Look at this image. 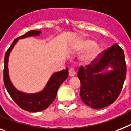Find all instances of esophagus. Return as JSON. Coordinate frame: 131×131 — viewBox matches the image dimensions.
Returning a JSON list of instances; mask_svg holds the SVG:
<instances>
[{
	"label": "esophagus",
	"instance_id": "obj_1",
	"mask_svg": "<svg viewBox=\"0 0 131 131\" xmlns=\"http://www.w3.org/2000/svg\"><path fill=\"white\" fill-rule=\"evenodd\" d=\"M76 72L75 71H74V69L73 68H70L69 70V74L70 77H73V76L75 75Z\"/></svg>",
	"mask_w": 131,
	"mask_h": 131
}]
</instances>
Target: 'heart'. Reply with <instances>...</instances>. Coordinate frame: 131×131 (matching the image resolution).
Listing matches in <instances>:
<instances>
[{
  "label": "heart",
  "instance_id": "obj_1",
  "mask_svg": "<svg viewBox=\"0 0 131 131\" xmlns=\"http://www.w3.org/2000/svg\"><path fill=\"white\" fill-rule=\"evenodd\" d=\"M94 45L93 41L89 39L83 40L79 45V50L81 51L88 50V52L81 58V60L84 63L89 64L92 62L101 52V49L97 46L92 47Z\"/></svg>",
  "mask_w": 131,
  "mask_h": 131
}]
</instances>
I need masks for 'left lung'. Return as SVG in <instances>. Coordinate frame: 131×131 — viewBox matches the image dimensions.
I'll return each instance as SVG.
<instances>
[{
  "label": "left lung",
  "instance_id": "1",
  "mask_svg": "<svg viewBox=\"0 0 131 131\" xmlns=\"http://www.w3.org/2000/svg\"><path fill=\"white\" fill-rule=\"evenodd\" d=\"M110 67L112 70L108 71ZM85 67L81 66L77 73L81 84V100L94 109L111 105L119 96L126 78L127 66L123 49L115 44Z\"/></svg>",
  "mask_w": 131,
  "mask_h": 131
}]
</instances>
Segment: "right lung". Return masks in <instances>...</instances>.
Masks as SVG:
<instances>
[{
  "label": "right lung",
  "mask_w": 131,
  "mask_h": 131,
  "mask_svg": "<svg viewBox=\"0 0 131 131\" xmlns=\"http://www.w3.org/2000/svg\"><path fill=\"white\" fill-rule=\"evenodd\" d=\"M41 33L40 30H30L25 35L16 38L5 53L4 59V86L9 93L10 97L23 109L30 112H39L46 109L55 99L57 91L62 82L69 76V68L59 72H54L50 77L49 81L42 91L36 93H25L16 89L10 81L8 72V57L12 49L19 39L30 37L38 36Z\"/></svg>",
  "instance_id": "obj_1"
}]
</instances>
